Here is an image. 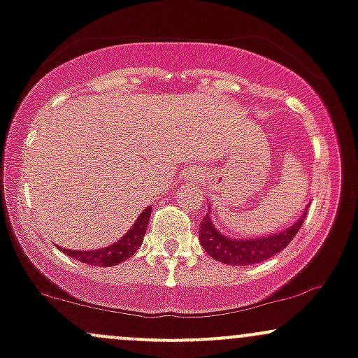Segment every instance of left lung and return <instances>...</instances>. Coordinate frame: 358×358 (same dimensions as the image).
Here are the masks:
<instances>
[{
	"mask_svg": "<svg viewBox=\"0 0 358 358\" xmlns=\"http://www.w3.org/2000/svg\"><path fill=\"white\" fill-rule=\"evenodd\" d=\"M308 209L309 206H306L301 217L297 219L292 226L287 227V229L280 231V233H272L270 236L265 238L262 236L250 239H236L224 236L222 233H219L217 227H215L214 222L210 221L209 202V210L206 212V215H203V219L200 221L199 226L200 245H202V248L207 251L209 257L221 263H226V265L245 266L255 265V263H262L268 260V258L275 257L277 253H280V251L292 241V238L296 236L297 231L301 229L306 215H308Z\"/></svg>",
	"mask_w": 358,
	"mask_h": 358,
	"instance_id": "left-lung-1",
	"label": "left lung"
}]
</instances>
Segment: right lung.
<instances>
[{
    "instance_id": "right-lung-1",
    "label": "right lung",
    "mask_w": 358,
    "mask_h": 358,
    "mask_svg": "<svg viewBox=\"0 0 358 358\" xmlns=\"http://www.w3.org/2000/svg\"><path fill=\"white\" fill-rule=\"evenodd\" d=\"M149 217H151V207H146L136 219L134 226L122 236L119 241L113 245L107 246V248L100 250H61L66 255L78 262L88 263V265L95 266H113L119 263L125 262L136 253L137 248L143 245V238L146 234Z\"/></svg>"
}]
</instances>
